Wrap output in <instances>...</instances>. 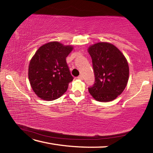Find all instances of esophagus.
Masks as SVG:
<instances>
[{
	"mask_svg": "<svg viewBox=\"0 0 153 153\" xmlns=\"http://www.w3.org/2000/svg\"><path fill=\"white\" fill-rule=\"evenodd\" d=\"M77 79H80V80H82L83 79H84V77H83V76H82V75H79V76L77 77Z\"/></svg>",
	"mask_w": 153,
	"mask_h": 153,
	"instance_id": "34e87169",
	"label": "esophagus"
}]
</instances>
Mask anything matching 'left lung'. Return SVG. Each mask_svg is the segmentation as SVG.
Listing matches in <instances>:
<instances>
[{"label": "left lung", "instance_id": "8db88e82", "mask_svg": "<svg viewBox=\"0 0 153 153\" xmlns=\"http://www.w3.org/2000/svg\"><path fill=\"white\" fill-rule=\"evenodd\" d=\"M95 83L89 88L90 95L99 102L115 100L126 88L129 79V65L123 54L115 45L100 42L90 45Z\"/></svg>", "mask_w": 153, "mask_h": 153}]
</instances>
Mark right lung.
<instances>
[{"label": "right lung", "mask_w": 153, "mask_h": 153, "mask_svg": "<svg viewBox=\"0 0 153 153\" xmlns=\"http://www.w3.org/2000/svg\"><path fill=\"white\" fill-rule=\"evenodd\" d=\"M73 49V46L54 41L41 46L31 59L28 78L33 91L41 99H57L67 91L74 78L66 57Z\"/></svg>", "instance_id": "add662e5"}]
</instances>
